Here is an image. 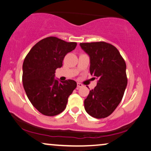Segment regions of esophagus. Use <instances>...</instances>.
<instances>
[{
  "mask_svg": "<svg viewBox=\"0 0 151 151\" xmlns=\"http://www.w3.org/2000/svg\"><path fill=\"white\" fill-rule=\"evenodd\" d=\"M81 87H83V84H81L80 83H77V89H79V88H81Z\"/></svg>",
  "mask_w": 151,
  "mask_h": 151,
  "instance_id": "esophagus-1",
  "label": "esophagus"
}]
</instances>
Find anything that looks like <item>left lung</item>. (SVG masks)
<instances>
[{
    "label": "left lung",
    "instance_id": "obj_1",
    "mask_svg": "<svg viewBox=\"0 0 151 151\" xmlns=\"http://www.w3.org/2000/svg\"><path fill=\"white\" fill-rule=\"evenodd\" d=\"M80 46L90 57V74L98 79L84 100L85 110L96 119L107 117L121 102L127 86L125 61L119 50L106 42L81 43Z\"/></svg>",
    "mask_w": 151,
    "mask_h": 151
}]
</instances>
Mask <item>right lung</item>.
<instances>
[{
	"mask_svg": "<svg viewBox=\"0 0 151 151\" xmlns=\"http://www.w3.org/2000/svg\"><path fill=\"white\" fill-rule=\"evenodd\" d=\"M77 45L57 37H47L35 44L25 58L23 88L34 107L44 115L55 116L63 112L77 87L73 80L55 79V70L63 65L65 56Z\"/></svg>",
	"mask_w": 151,
	"mask_h": 151,
	"instance_id": "add662e5",
	"label": "right lung"
}]
</instances>
